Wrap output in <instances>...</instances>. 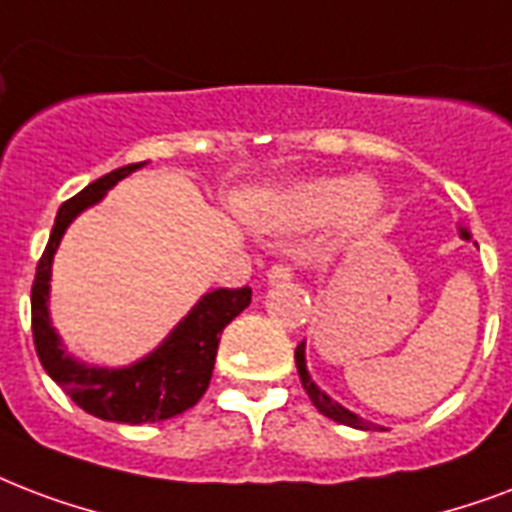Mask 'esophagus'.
Returning <instances> with one entry per match:
<instances>
[{"mask_svg":"<svg viewBox=\"0 0 512 512\" xmlns=\"http://www.w3.org/2000/svg\"><path fill=\"white\" fill-rule=\"evenodd\" d=\"M292 279V268L287 265H271V271H268V284H284Z\"/></svg>","mask_w":512,"mask_h":512,"instance_id":"34e87169","label":"esophagus"}]
</instances>
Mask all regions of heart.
Listing matches in <instances>:
<instances>
[{"label": "heart", "instance_id": "1", "mask_svg": "<svg viewBox=\"0 0 512 512\" xmlns=\"http://www.w3.org/2000/svg\"><path fill=\"white\" fill-rule=\"evenodd\" d=\"M384 206V193L370 177L306 179L276 193L257 217L271 233H303L333 220L338 244L365 236Z\"/></svg>", "mask_w": 512, "mask_h": 512}]
</instances>
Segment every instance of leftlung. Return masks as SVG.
<instances>
[{"instance_id":"left-lung-1","label":"left lung","mask_w":512,"mask_h":512,"mask_svg":"<svg viewBox=\"0 0 512 512\" xmlns=\"http://www.w3.org/2000/svg\"><path fill=\"white\" fill-rule=\"evenodd\" d=\"M459 236L470 241V233H467V230H464V228H459ZM295 365H298L300 384H303V389H306L308 397H311V403L317 405V411L322 413V416L338 421V424H346V427L368 429V427H365V421H362V416H357V413H351L349 408H343V405L338 403V400H333V397L327 395L325 389H319L317 381L311 378V373H308V368H306V341L300 343L298 349H295Z\"/></svg>"}]
</instances>
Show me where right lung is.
<instances>
[{
    "label": "right lung",
    "instance_id": "obj_1",
    "mask_svg": "<svg viewBox=\"0 0 512 512\" xmlns=\"http://www.w3.org/2000/svg\"><path fill=\"white\" fill-rule=\"evenodd\" d=\"M144 163L109 171L61 204L56 225L50 230L48 247L39 257L37 276L31 284V333L45 373L85 413L117 424H147V421L152 424V421L174 419L187 408H193L212 381L220 333L252 303L249 287L206 292L150 354L123 368L88 365L80 357H74L72 351H66L50 319V273H53L58 244L64 239L66 228L85 209L99 204L107 190H112L120 179H126L136 169H142Z\"/></svg>",
    "mask_w": 512,
    "mask_h": 512
}]
</instances>
